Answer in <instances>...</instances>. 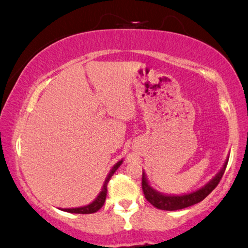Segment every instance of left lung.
<instances>
[{
  "label": "left lung",
  "instance_id": "1",
  "mask_svg": "<svg viewBox=\"0 0 248 248\" xmlns=\"http://www.w3.org/2000/svg\"><path fill=\"white\" fill-rule=\"evenodd\" d=\"M228 163V158L226 159L225 164H224L223 169L219 170V173L213 178V180L204 186L203 188H201L196 192L186 194V195L182 196H169V195H163L161 193L155 192V190L148 185V183L145 178V175H142V189L145 195V199L153 205L154 207L158 209H163V211H177V209H182L188 206H192L194 204L200 203L203 201L205 197L212 193V190L214 189L218 183L222 180L224 172H225L226 166Z\"/></svg>",
  "mask_w": 248,
  "mask_h": 248
}]
</instances>
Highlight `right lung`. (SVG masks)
<instances>
[{"instance_id": "add662e5", "label": "right lung", "mask_w": 248, "mask_h": 248, "mask_svg": "<svg viewBox=\"0 0 248 248\" xmlns=\"http://www.w3.org/2000/svg\"><path fill=\"white\" fill-rule=\"evenodd\" d=\"M122 162H123V161H120L119 163H116V165L113 167L111 173L108 174V178H106L104 185H103L102 192L100 193V195L97 196V199L95 200L92 204L87 205V206H84V207H78V208H65V209H63V211L68 212V213H74V214H92V213L97 212L98 209H100L103 206V205H104V202H105V199H106V194H108V183L109 181V178L113 176V174L115 173V170L119 169Z\"/></svg>"}]
</instances>
